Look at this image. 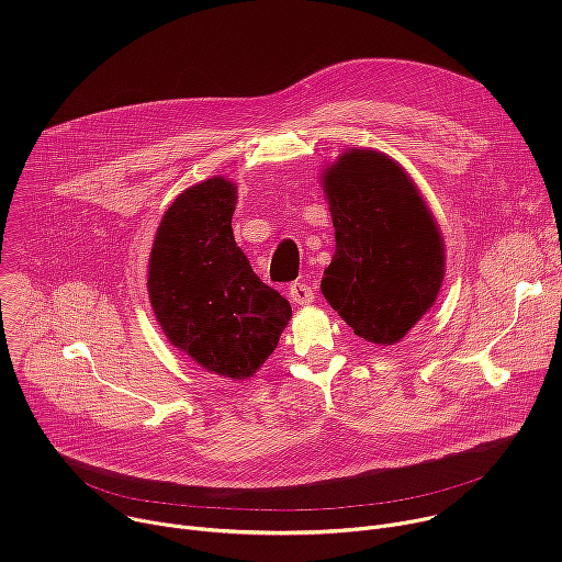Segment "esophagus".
I'll return each mask as SVG.
<instances>
[{"label":"esophagus","mask_w":562,"mask_h":562,"mask_svg":"<svg viewBox=\"0 0 562 562\" xmlns=\"http://www.w3.org/2000/svg\"><path fill=\"white\" fill-rule=\"evenodd\" d=\"M289 297H291V302L304 306V304H311L315 295H313V289L306 282H293L289 286Z\"/></svg>","instance_id":"obj_1"}]
</instances>
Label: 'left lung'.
<instances>
[{
    "instance_id": "left-lung-1",
    "label": "left lung",
    "mask_w": 562,
    "mask_h": 562,
    "mask_svg": "<svg viewBox=\"0 0 562 562\" xmlns=\"http://www.w3.org/2000/svg\"><path fill=\"white\" fill-rule=\"evenodd\" d=\"M336 254L323 278L334 311L371 345H395L434 306L445 243L409 173L380 150L349 148L323 171Z\"/></svg>"
}]
</instances>
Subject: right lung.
I'll return each instance as SVG.
<instances>
[{
  "label": "right lung",
  "instance_id": "1",
  "mask_svg": "<svg viewBox=\"0 0 562 562\" xmlns=\"http://www.w3.org/2000/svg\"><path fill=\"white\" fill-rule=\"evenodd\" d=\"M235 184L204 180L176 198L148 258V297L169 342L202 369L249 380L276 351L291 304L235 245Z\"/></svg>",
  "mask_w": 562,
  "mask_h": 562
}]
</instances>
